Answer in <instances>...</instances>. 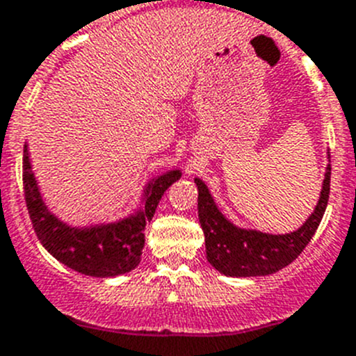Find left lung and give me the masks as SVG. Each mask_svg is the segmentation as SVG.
Instances as JSON below:
<instances>
[{
    "label": "left lung",
    "mask_w": 356,
    "mask_h": 356,
    "mask_svg": "<svg viewBox=\"0 0 356 356\" xmlns=\"http://www.w3.org/2000/svg\"><path fill=\"white\" fill-rule=\"evenodd\" d=\"M195 182L198 188V219L205 235L209 264L232 277L268 275L290 265L320 227L330 195V165L314 212L297 232L284 235L237 228L216 207L207 186L200 179H195Z\"/></svg>",
    "instance_id": "8db88e82"
}]
</instances>
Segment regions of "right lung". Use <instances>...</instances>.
I'll use <instances>...</instances> for the list:
<instances>
[{
  "mask_svg": "<svg viewBox=\"0 0 356 356\" xmlns=\"http://www.w3.org/2000/svg\"><path fill=\"white\" fill-rule=\"evenodd\" d=\"M181 177L179 170L152 179L145 191V205L135 216L119 223L91 228H72L51 214L40 197L35 175L31 172L28 147L22 158V182L29 218L36 237L49 253L66 267L92 277H114L126 274L140 264L144 248V228L151 223L163 193Z\"/></svg>",
  "mask_w": 356,
  "mask_h": 356,
  "instance_id": "obj_1",
  "label": "right lung"
}]
</instances>
